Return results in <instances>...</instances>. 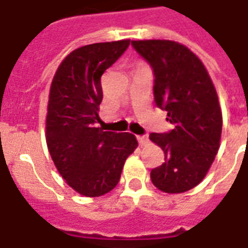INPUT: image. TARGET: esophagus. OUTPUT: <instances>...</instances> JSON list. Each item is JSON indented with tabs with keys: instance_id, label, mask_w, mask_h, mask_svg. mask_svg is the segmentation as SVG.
<instances>
[{
	"instance_id": "obj_1",
	"label": "esophagus",
	"mask_w": 248,
	"mask_h": 248,
	"mask_svg": "<svg viewBox=\"0 0 248 248\" xmlns=\"http://www.w3.org/2000/svg\"><path fill=\"white\" fill-rule=\"evenodd\" d=\"M137 139H138V142L140 146H144V144H147L148 143L147 135H139V137H137Z\"/></svg>"
}]
</instances>
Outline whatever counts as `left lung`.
<instances>
[{
  "instance_id": "obj_1",
  "label": "left lung",
  "mask_w": 248,
  "mask_h": 248,
  "mask_svg": "<svg viewBox=\"0 0 248 248\" xmlns=\"http://www.w3.org/2000/svg\"><path fill=\"white\" fill-rule=\"evenodd\" d=\"M154 68V100L173 129L150 134L164 151V163L151 170L152 184L166 193H184L203 180L217 155L222 111L208 69L186 46L167 39L133 40Z\"/></svg>"
}]
</instances>
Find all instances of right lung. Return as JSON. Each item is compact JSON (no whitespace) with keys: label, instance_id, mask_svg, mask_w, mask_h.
Returning <instances> with one entry per match:
<instances>
[{"label":"right lung","instance_id":"add662e5","mask_svg":"<svg viewBox=\"0 0 248 248\" xmlns=\"http://www.w3.org/2000/svg\"><path fill=\"white\" fill-rule=\"evenodd\" d=\"M130 39L93 43L68 54L54 75L46 115V142L56 170L73 190L100 197L118 184L124 161L138 147L130 133L102 131L101 76Z\"/></svg>","mask_w":248,"mask_h":248}]
</instances>
